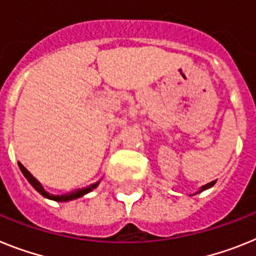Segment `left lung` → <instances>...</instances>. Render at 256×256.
<instances>
[{
  "label": "left lung",
  "instance_id": "1",
  "mask_svg": "<svg viewBox=\"0 0 256 256\" xmlns=\"http://www.w3.org/2000/svg\"><path fill=\"white\" fill-rule=\"evenodd\" d=\"M215 183H216V180H212V182H210V183L205 184V186H202L201 188H200V190H197V192L193 193V194H190V196H194V194H197V193H201V192H204V190H208V188H211V186H214V184H215Z\"/></svg>",
  "mask_w": 256,
  "mask_h": 256
}]
</instances>
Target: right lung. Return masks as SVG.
I'll return each mask as SVG.
<instances>
[{
    "label": "right lung",
    "instance_id": "obj_1",
    "mask_svg": "<svg viewBox=\"0 0 256 256\" xmlns=\"http://www.w3.org/2000/svg\"><path fill=\"white\" fill-rule=\"evenodd\" d=\"M18 165H19V168H20V171L23 172V175L26 176V180L30 182V186H32L33 188H34V190L40 193V194L44 196L45 198L52 200V201H56V202H68V201H72V200L80 198V197H82V196L88 194V192H91L92 190H95V188L99 186V183H100V180H99V182H96V183L86 186V188L72 190V192H68V193H66V194H51V193H48V190H45V188L42 186V184L40 183V182L37 180V179H36L32 174H30V171L26 170V168L22 165L20 162H18Z\"/></svg>",
    "mask_w": 256,
    "mask_h": 256
}]
</instances>
